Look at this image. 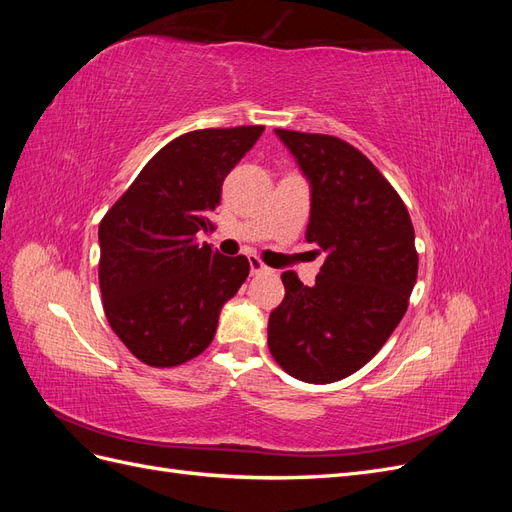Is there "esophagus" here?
<instances>
[{"instance_id":"obj_1","label":"esophagus","mask_w":512,"mask_h":512,"mask_svg":"<svg viewBox=\"0 0 512 512\" xmlns=\"http://www.w3.org/2000/svg\"><path fill=\"white\" fill-rule=\"evenodd\" d=\"M250 271L252 275H258V273H269L271 269L267 265H262V260L258 256H250Z\"/></svg>"}]
</instances>
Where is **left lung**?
I'll use <instances>...</instances> for the list:
<instances>
[{
    "instance_id": "1",
    "label": "left lung",
    "mask_w": 512,
    "mask_h": 512,
    "mask_svg": "<svg viewBox=\"0 0 512 512\" xmlns=\"http://www.w3.org/2000/svg\"><path fill=\"white\" fill-rule=\"evenodd\" d=\"M312 188L307 243L327 254L314 286L282 273L269 350L292 378L329 384L361 369L404 318L418 273L404 200L342 138L275 130Z\"/></svg>"
}]
</instances>
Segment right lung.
<instances>
[{
  "mask_svg": "<svg viewBox=\"0 0 512 512\" xmlns=\"http://www.w3.org/2000/svg\"><path fill=\"white\" fill-rule=\"evenodd\" d=\"M262 126L181 134L153 156L98 228L104 314L126 348L151 367L203 352L222 305L250 273L245 256L196 243L211 228L222 183Z\"/></svg>",
  "mask_w": 512,
  "mask_h": 512,
  "instance_id": "right-lung-1",
  "label": "right lung"
}]
</instances>
